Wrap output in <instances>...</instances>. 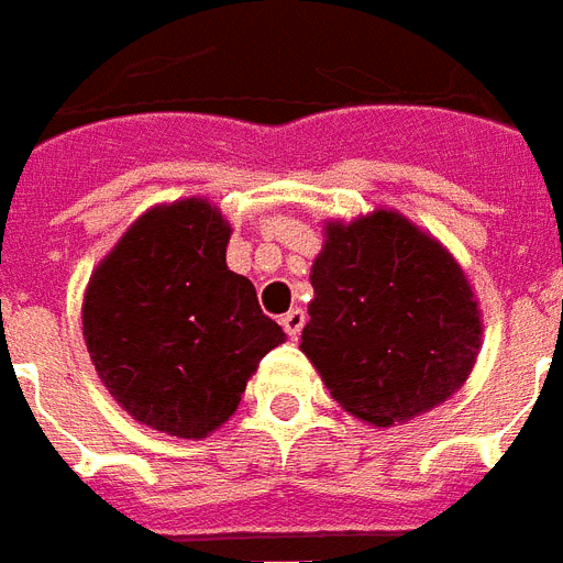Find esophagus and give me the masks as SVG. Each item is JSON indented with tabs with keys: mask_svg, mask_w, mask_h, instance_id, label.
Returning <instances> with one entry per match:
<instances>
[{
	"mask_svg": "<svg viewBox=\"0 0 563 563\" xmlns=\"http://www.w3.org/2000/svg\"><path fill=\"white\" fill-rule=\"evenodd\" d=\"M282 328H285L290 340H296V336L302 334V328H305V310L302 308L287 310L285 317H282Z\"/></svg>",
	"mask_w": 563,
	"mask_h": 563,
	"instance_id": "34e87169",
	"label": "esophagus"
}]
</instances>
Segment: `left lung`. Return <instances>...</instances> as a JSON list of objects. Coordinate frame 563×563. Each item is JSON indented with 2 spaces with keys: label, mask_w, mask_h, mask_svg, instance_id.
Returning <instances> with one entry per match:
<instances>
[{
  "label": "left lung",
  "mask_w": 563,
  "mask_h": 563,
  "mask_svg": "<svg viewBox=\"0 0 563 563\" xmlns=\"http://www.w3.org/2000/svg\"><path fill=\"white\" fill-rule=\"evenodd\" d=\"M302 349L345 412L409 421L467 380L483 322L465 273L398 211L325 223Z\"/></svg>",
  "instance_id": "8db88e82"
}]
</instances>
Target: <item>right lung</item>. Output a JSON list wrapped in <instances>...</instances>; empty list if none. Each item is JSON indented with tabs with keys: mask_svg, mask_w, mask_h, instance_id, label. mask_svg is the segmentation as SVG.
<instances>
[{
	"mask_svg": "<svg viewBox=\"0 0 563 563\" xmlns=\"http://www.w3.org/2000/svg\"><path fill=\"white\" fill-rule=\"evenodd\" d=\"M232 229L203 197L147 209L89 278L84 340L101 384L130 416L206 439L241 404L285 331L250 278L227 267Z\"/></svg>",
	"mask_w": 563,
	"mask_h": 563,
	"instance_id": "add662e5",
	"label": "right lung"
}]
</instances>
